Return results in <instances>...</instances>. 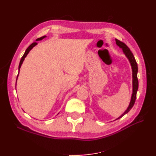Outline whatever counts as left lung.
Wrapping results in <instances>:
<instances>
[{"mask_svg": "<svg viewBox=\"0 0 156 156\" xmlns=\"http://www.w3.org/2000/svg\"><path fill=\"white\" fill-rule=\"evenodd\" d=\"M115 40H116V44H117V45L118 46H119L122 49V51H123L124 54L129 59V62H130L131 67H132V71H133V94H132L130 104H129V107L127 108V110L125 111L124 113L122 114L121 117H119L118 119H119L121 118L122 116H124L125 114H127V112L132 108V107H133V105L135 104V99H136V97H137V92L138 90V86H139V82H138V79H137L138 68H137V64L136 62V60H135V59L134 58L133 53L131 52L130 49L128 48V46L126 45L125 43L119 41V39H115Z\"/></svg>", "mask_w": 156, "mask_h": 156, "instance_id": "8db88e82", "label": "left lung"}]
</instances>
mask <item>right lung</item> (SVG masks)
<instances>
[{"label":"right lung","mask_w":156,"mask_h":156,"mask_svg":"<svg viewBox=\"0 0 156 156\" xmlns=\"http://www.w3.org/2000/svg\"><path fill=\"white\" fill-rule=\"evenodd\" d=\"M44 37H45V36H43V37H39V38H38V39H36V41H39V40H41V39H44ZM37 44V42H34V43H32V44L29 46V47L27 48V49H26V51H25V54H23V57L21 58V61H20V63H19V69H20V68H21V64H23V60H24V59L25 58V57L26 56H27V55L28 54V53L29 52V51L31 50V49L34 47L35 45H36ZM19 75V74H18ZM18 75H17V77H18ZM16 80H17V78H16Z\"/></svg>","instance_id":"obj_1"}]
</instances>
